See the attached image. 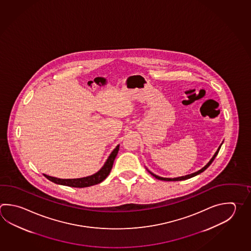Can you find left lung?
Returning <instances> with one entry per match:
<instances>
[{
	"label": "left lung",
	"mask_w": 251,
	"mask_h": 251,
	"mask_svg": "<svg viewBox=\"0 0 251 251\" xmlns=\"http://www.w3.org/2000/svg\"><path fill=\"white\" fill-rule=\"evenodd\" d=\"M223 143H224V141H223L222 144L218 147V150H217L216 152L214 153V155H213L212 158L209 160V161H208V163H207L206 165L204 166L203 168H201V170H199L198 171L194 172V173H192V174H189V175L182 176H178V177H173V178H171V177H162V176H160L155 175L154 173H152L151 171H149V170L147 168V171H148L151 176H154L155 178H157V179L163 180V181H181V180L188 179V178H191V177H194L195 176L201 174V172H203L205 170H207V169H208L209 165H210V164L212 163L213 161L215 160V158H216L217 155H218V151L220 150V148H221V146H222Z\"/></svg>",
	"instance_id": "8db88e82"
}]
</instances>
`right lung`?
<instances>
[{
	"instance_id": "add662e5",
	"label": "right lung",
	"mask_w": 251,
	"mask_h": 251,
	"mask_svg": "<svg viewBox=\"0 0 251 251\" xmlns=\"http://www.w3.org/2000/svg\"><path fill=\"white\" fill-rule=\"evenodd\" d=\"M119 148H120V145L115 147L114 151L110 153V155L107 158L106 161L104 162L103 167L93 175L80 177V178H72V179L71 178H69V179L57 178V177H54V176H50L45 175V174H43V175L46 178L50 180L51 182L57 184V185H66V186L77 187V188H83V187H88V186H91V185H98V184L101 183L102 181H104L107 177V176L110 174L111 170L113 168L115 157L118 153Z\"/></svg>"
}]
</instances>
